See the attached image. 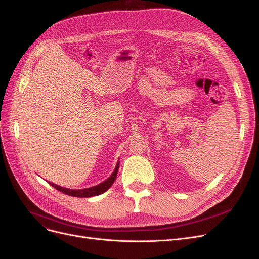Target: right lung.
<instances>
[{"label":"right lung","mask_w":259,"mask_h":259,"mask_svg":"<svg viewBox=\"0 0 259 259\" xmlns=\"http://www.w3.org/2000/svg\"><path fill=\"white\" fill-rule=\"evenodd\" d=\"M118 167H119V160L117 161V164L115 166V169L113 171V173L109 176V178L104 181L103 183L97 185V186H93L90 188H85V189H68V188H64L61 186H58L53 183H49V185H51L53 188H56L59 191L67 194V195H70V196H74V197H91V196H97L100 195L104 192H106L107 190L112 186V184L114 183L115 179H116V175H117V171H118Z\"/></svg>","instance_id":"add662e5"}]
</instances>
